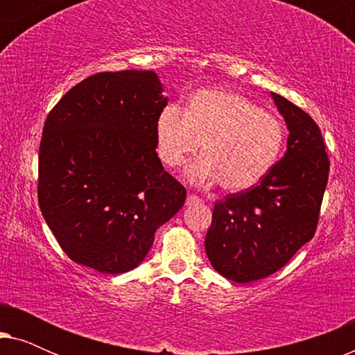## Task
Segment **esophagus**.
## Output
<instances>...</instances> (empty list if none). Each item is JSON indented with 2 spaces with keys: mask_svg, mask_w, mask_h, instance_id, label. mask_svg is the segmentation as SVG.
<instances>
[{
  "mask_svg": "<svg viewBox=\"0 0 355 355\" xmlns=\"http://www.w3.org/2000/svg\"><path fill=\"white\" fill-rule=\"evenodd\" d=\"M200 202L202 200L197 196H193V193H189L187 200H186V205L187 207H193V205H198V203H200Z\"/></svg>",
  "mask_w": 355,
  "mask_h": 355,
  "instance_id": "obj_1",
  "label": "esophagus"
}]
</instances>
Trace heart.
<instances>
[{"label":"heart","mask_w":355,"mask_h":355,"mask_svg":"<svg viewBox=\"0 0 355 355\" xmlns=\"http://www.w3.org/2000/svg\"><path fill=\"white\" fill-rule=\"evenodd\" d=\"M155 135L159 158L179 166L197 152L184 169L189 182L242 192L257 186L279 162L286 142L284 123L245 96L223 89L198 90L187 110L169 103L159 111Z\"/></svg>","instance_id":"b5f03b06"}]
</instances>
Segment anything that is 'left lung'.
<instances>
[{"label":"left lung","instance_id":"1","mask_svg":"<svg viewBox=\"0 0 355 355\" xmlns=\"http://www.w3.org/2000/svg\"><path fill=\"white\" fill-rule=\"evenodd\" d=\"M271 98L289 130L288 150L255 187L215 203L205 237L211 266L236 283L273 275L312 239L328 182L318 125L284 96Z\"/></svg>","mask_w":355,"mask_h":355}]
</instances>
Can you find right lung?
I'll return each mask as SVG.
<instances>
[{
    "instance_id": "obj_1",
    "label": "right lung",
    "mask_w": 355,
    "mask_h": 355,
    "mask_svg": "<svg viewBox=\"0 0 355 355\" xmlns=\"http://www.w3.org/2000/svg\"><path fill=\"white\" fill-rule=\"evenodd\" d=\"M153 71L100 72L48 114L38 153V203L76 263L119 275L142 263L155 231L186 202L157 155L168 96Z\"/></svg>"
}]
</instances>
